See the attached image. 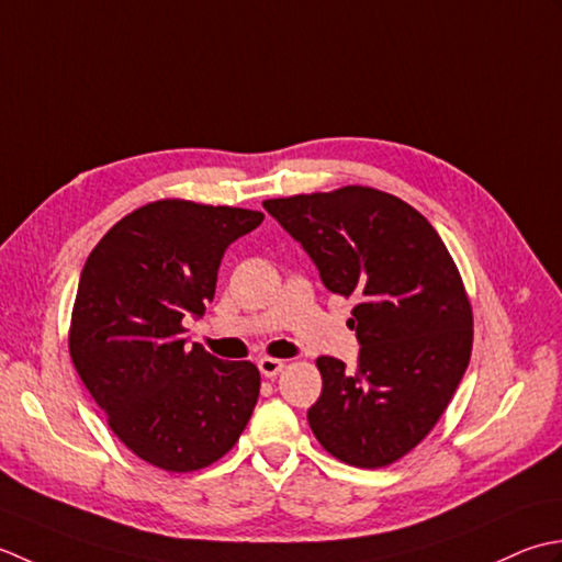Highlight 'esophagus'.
<instances>
[{
	"label": "esophagus",
	"instance_id": "obj_1",
	"mask_svg": "<svg viewBox=\"0 0 562 562\" xmlns=\"http://www.w3.org/2000/svg\"><path fill=\"white\" fill-rule=\"evenodd\" d=\"M283 366L285 363L281 359H273V357L259 359V371H261V375H267V378H277L283 371Z\"/></svg>",
	"mask_w": 562,
	"mask_h": 562
}]
</instances>
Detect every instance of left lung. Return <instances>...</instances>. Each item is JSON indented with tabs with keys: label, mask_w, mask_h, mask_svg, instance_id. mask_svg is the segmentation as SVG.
Listing matches in <instances>:
<instances>
[{
	"label": "left lung",
	"mask_w": 562,
	"mask_h": 562,
	"mask_svg": "<svg viewBox=\"0 0 562 562\" xmlns=\"http://www.w3.org/2000/svg\"><path fill=\"white\" fill-rule=\"evenodd\" d=\"M265 209L327 289L357 301L359 369L317 359L315 439L357 468L400 461L437 425L471 361L473 307L456 261L425 215L371 187L269 199Z\"/></svg>",
	"instance_id": "obj_1"
}]
</instances>
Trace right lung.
Returning a JSON list of instances; mask_svg holds the SVG:
<instances>
[{
  "label": "right lung",
  "instance_id": "1",
  "mask_svg": "<svg viewBox=\"0 0 562 562\" xmlns=\"http://www.w3.org/2000/svg\"><path fill=\"white\" fill-rule=\"evenodd\" d=\"M265 213L162 199L128 213L79 277L70 357L113 434L145 463L191 473L245 431L259 397L251 361L187 347L184 317L213 301L217 267Z\"/></svg>",
  "mask_w": 562,
  "mask_h": 562
}]
</instances>
